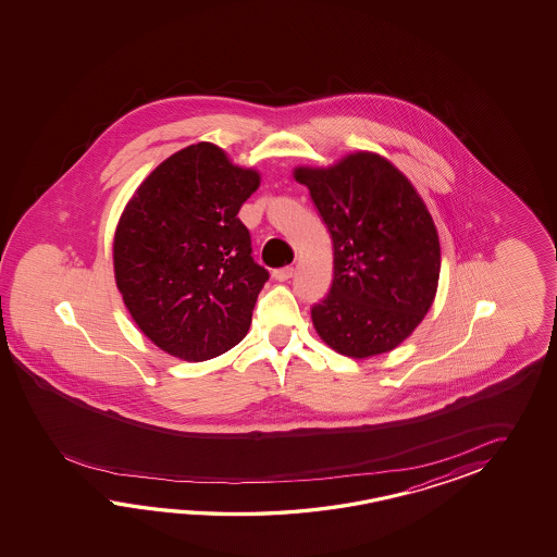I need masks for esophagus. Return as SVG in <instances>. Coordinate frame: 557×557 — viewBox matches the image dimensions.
<instances>
[{"label": "esophagus", "mask_w": 557, "mask_h": 557, "mask_svg": "<svg viewBox=\"0 0 557 557\" xmlns=\"http://www.w3.org/2000/svg\"><path fill=\"white\" fill-rule=\"evenodd\" d=\"M293 274H295V267H284V269H276L273 276L274 281H278V283H286L288 278H293Z\"/></svg>", "instance_id": "obj_1"}]
</instances>
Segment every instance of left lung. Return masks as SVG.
Returning a JSON list of instances; mask_svg holds the SVG:
<instances>
[{"mask_svg": "<svg viewBox=\"0 0 557 557\" xmlns=\"http://www.w3.org/2000/svg\"><path fill=\"white\" fill-rule=\"evenodd\" d=\"M334 250L331 293L312 308L320 341L356 360L391 352L432 307L440 238L410 178L372 151L329 166L298 165Z\"/></svg>", "mask_w": 557, "mask_h": 557, "instance_id": "1", "label": "left lung"}]
</instances>
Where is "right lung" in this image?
<instances>
[{"label": "right lung", "mask_w": 557, "mask_h": 557, "mask_svg": "<svg viewBox=\"0 0 557 557\" xmlns=\"http://www.w3.org/2000/svg\"><path fill=\"white\" fill-rule=\"evenodd\" d=\"M261 185L214 143L166 157L119 216L115 284L139 331L166 355L201 362L249 332L269 273L237 214Z\"/></svg>", "instance_id": "obj_1"}]
</instances>
